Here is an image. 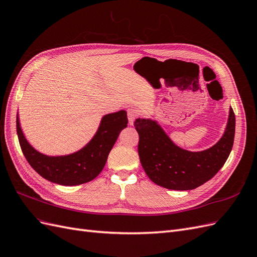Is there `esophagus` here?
Returning a JSON list of instances; mask_svg holds the SVG:
<instances>
[{
  "label": "esophagus",
  "instance_id": "esophagus-1",
  "mask_svg": "<svg viewBox=\"0 0 257 257\" xmlns=\"http://www.w3.org/2000/svg\"><path fill=\"white\" fill-rule=\"evenodd\" d=\"M138 110L136 108H131V109L127 110V118H128V124L130 125H134V122L137 119L138 116Z\"/></svg>",
  "mask_w": 257,
  "mask_h": 257
}]
</instances>
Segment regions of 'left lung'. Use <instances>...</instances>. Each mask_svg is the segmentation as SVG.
<instances>
[{"instance_id":"obj_1","label":"left lung","mask_w":257,"mask_h":257,"mask_svg":"<svg viewBox=\"0 0 257 257\" xmlns=\"http://www.w3.org/2000/svg\"><path fill=\"white\" fill-rule=\"evenodd\" d=\"M236 119L232 108L220 141L201 151L177 146L161 124L153 119L138 118V154L147 176L169 190L188 191L210 180L223 167L234 145Z\"/></svg>"}]
</instances>
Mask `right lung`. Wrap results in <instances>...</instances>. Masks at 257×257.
Instances as JSON below:
<instances>
[{
	"mask_svg": "<svg viewBox=\"0 0 257 257\" xmlns=\"http://www.w3.org/2000/svg\"><path fill=\"white\" fill-rule=\"evenodd\" d=\"M127 122L125 110L103 115L91 141L78 151L65 155H47L36 150L23 134L18 112L17 135L23 155L38 175L57 184L79 185L93 180L102 172L108 154Z\"/></svg>",
	"mask_w": 257,
	"mask_h": 257,
	"instance_id": "add662e5",
	"label": "right lung"
}]
</instances>
